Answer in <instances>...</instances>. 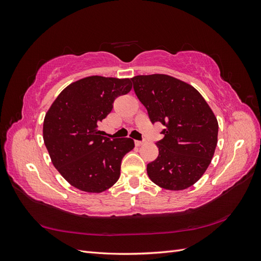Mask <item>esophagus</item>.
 I'll list each match as a JSON object with an SVG mask.
<instances>
[{"label":"esophagus","mask_w":261,"mask_h":261,"mask_svg":"<svg viewBox=\"0 0 261 261\" xmlns=\"http://www.w3.org/2000/svg\"><path fill=\"white\" fill-rule=\"evenodd\" d=\"M145 144V141H141V140H135V145L136 146H141V145H144Z\"/></svg>","instance_id":"1"}]
</instances>
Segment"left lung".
Wrapping results in <instances>:
<instances>
[{
	"label": "left lung",
	"instance_id": "1",
	"mask_svg": "<svg viewBox=\"0 0 261 261\" xmlns=\"http://www.w3.org/2000/svg\"><path fill=\"white\" fill-rule=\"evenodd\" d=\"M132 82L150 121L165 126L163 139L155 144L159 155L147 165L149 178L169 191L193 186L215 154L219 129L215 113L193 86L175 77L138 75Z\"/></svg>",
	"mask_w": 261,
	"mask_h": 261
}]
</instances>
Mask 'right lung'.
<instances>
[{
	"label": "right lung",
	"instance_id": "right-lung-1",
	"mask_svg": "<svg viewBox=\"0 0 261 261\" xmlns=\"http://www.w3.org/2000/svg\"><path fill=\"white\" fill-rule=\"evenodd\" d=\"M130 89L129 78L85 77L68 85L45 113L43 140L51 161L80 191L102 193L120 178L123 156L135 144L132 138L101 136L98 124Z\"/></svg>",
	"mask_w": 261,
	"mask_h": 261
}]
</instances>
